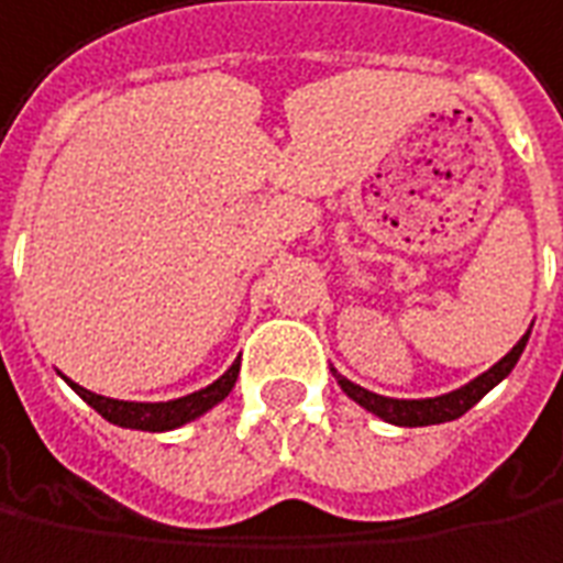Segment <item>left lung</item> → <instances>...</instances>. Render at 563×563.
<instances>
[{"mask_svg":"<svg viewBox=\"0 0 563 563\" xmlns=\"http://www.w3.org/2000/svg\"><path fill=\"white\" fill-rule=\"evenodd\" d=\"M527 340H530V328H527L525 336H521L494 367H487L484 374H478V377L472 379V383H466V386H460V389H453V393L435 395V398H389V395H377L371 393V389H364V386L352 383V379H346L343 374H336V371H333V377H336V386H340L355 405H362L364 410H371L379 420L393 422V426H438V422H451L456 420V417H463V413L478 405L494 386H499L503 379L509 377L511 367L518 364L521 352H525Z\"/></svg>","mask_w":563,"mask_h":563,"instance_id":"left-lung-1","label":"left lung"}]
</instances>
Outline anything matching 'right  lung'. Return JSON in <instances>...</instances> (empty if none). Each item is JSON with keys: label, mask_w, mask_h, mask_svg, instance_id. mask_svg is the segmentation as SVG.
I'll return each mask as SVG.
<instances>
[{"label": "right lung", "mask_w": 563, "mask_h": 563, "mask_svg": "<svg viewBox=\"0 0 563 563\" xmlns=\"http://www.w3.org/2000/svg\"><path fill=\"white\" fill-rule=\"evenodd\" d=\"M64 377V374H60ZM239 377V362L230 364V371L223 377H217L211 386H205L199 393H189L184 398H170V401H119V398H107V395H97L91 389H85L79 383H69V389L79 395L85 405H91L112 426H122V429H141V432H170V429H180L186 422L199 420L201 413H208L211 407L220 405L227 395L232 393Z\"/></svg>", "instance_id": "right-lung-1"}]
</instances>
